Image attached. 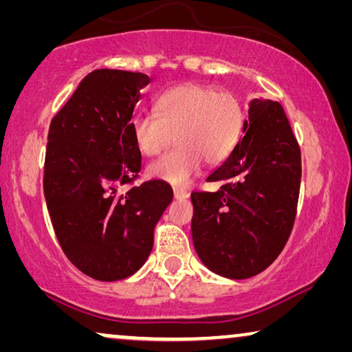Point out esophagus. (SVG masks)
<instances>
[{
    "label": "esophagus",
    "instance_id": "esophagus-1",
    "mask_svg": "<svg viewBox=\"0 0 352 352\" xmlns=\"http://www.w3.org/2000/svg\"><path fill=\"white\" fill-rule=\"evenodd\" d=\"M173 195H175V199L181 200V199H187V197H189V192L182 189V187H173Z\"/></svg>",
    "mask_w": 352,
    "mask_h": 352
}]
</instances>
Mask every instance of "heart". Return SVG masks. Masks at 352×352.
I'll return each mask as SVG.
<instances>
[{
	"label": "heart",
	"instance_id": "heart-1",
	"mask_svg": "<svg viewBox=\"0 0 352 352\" xmlns=\"http://www.w3.org/2000/svg\"><path fill=\"white\" fill-rule=\"evenodd\" d=\"M153 112L131 124L133 141L146 157L179 147L148 166V175L173 186H186L204 163L223 165L242 136L245 112L237 96L200 83L177 85L160 94Z\"/></svg>",
	"mask_w": 352,
	"mask_h": 352
}]
</instances>
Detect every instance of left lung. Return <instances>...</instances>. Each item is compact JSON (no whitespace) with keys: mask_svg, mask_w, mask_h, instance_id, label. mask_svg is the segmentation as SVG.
Wrapping results in <instances>:
<instances>
[{"mask_svg":"<svg viewBox=\"0 0 352 352\" xmlns=\"http://www.w3.org/2000/svg\"><path fill=\"white\" fill-rule=\"evenodd\" d=\"M243 138L208 176L216 192H192V239L210 271L248 278L276 261L290 237L301 182V151L283 107L253 99Z\"/></svg>","mask_w":352,"mask_h":352,"instance_id":"obj_1","label":"left lung"}]
</instances>
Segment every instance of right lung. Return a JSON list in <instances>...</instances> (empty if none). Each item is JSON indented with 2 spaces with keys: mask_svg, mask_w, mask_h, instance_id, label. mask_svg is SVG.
Returning <instances> with one entry per match:
<instances>
[{
  "mask_svg": "<svg viewBox=\"0 0 352 352\" xmlns=\"http://www.w3.org/2000/svg\"><path fill=\"white\" fill-rule=\"evenodd\" d=\"M148 83L138 72H91L47 133L43 189L52 228L70 263L96 280H122L146 263L173 200L160 179L118 192L141 171L131 118Z\"/></svg>",
  "mask_w": 352,
  "mask_h": 352,
  "instance_id": "right-lung-1",
  "label": "right lung"
}]
</instances>
